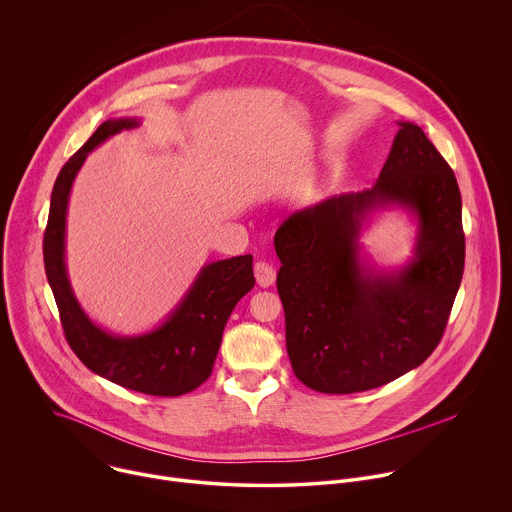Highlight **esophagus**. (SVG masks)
<instances>
[{"label": "esophagus", "mask_w": 512, "mask_h": 512, "mask_svg": "<svg viewBox=\"0 0 512 512\" xmlns=\"http://www.w3.org/2000/svg\"><path fill=\"white\" fill-rule=\"evenodd\" d=\"M254 276H256L258 286H262V288H268V286H272L276 282L274 266L268 264V262H262V260L254 264Z\"/></svg>", "instance_id": "obj_1"}]
</instances>
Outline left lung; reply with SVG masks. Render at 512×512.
Segmentation results:
<instances>
[{
    "instance_id": "left-lung-1",
    "label": "left lung",
    "mask_w": 512,
    "mask_h": 512,
    "mask_svg": "<svg viewBox=\"0 0 512 512\" xmlns=\"http://www.w3.org/2000/svg\"><path fill=\"white\" fill-rule=\"evenodd\" d=\"M376 184L294 212L274 236L292 370L308 388L352 394L420 366L438 346L464 270L454 172L422 128L398 122ZM398 205L419 224L415 256L378 271L359 256L361 224Z\"/></svg>"
}]
</instances>
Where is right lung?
I'll return each mask as SVG.
<instances>
[{"label": "right lung", "mask_w": 512, "mask_h": 512, "mask_svg": "<svg viewBox=\"0 0 512 512\" xmlns=\"http://www.w3.org/2000/svg\"><path fill=\"white\" fill-rule=\"evenodd\" d=\"M138 126L136 118L106 120L60 170L44 234V264L66 340L92 372L136 392L180 396L212 374L224 326L238 300L254 288L252 256L206 264L172 314L138 336H116L94 324L80 306L66 268V214L80 168L110 136Z\"/></svg>", "instance_id": "1"}]
</instances>
